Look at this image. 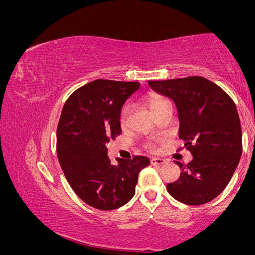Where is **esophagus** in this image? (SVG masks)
<instances>
[{"label":"esophagus","instance_id":"1","mask_svg":"<svg viewBox=\"0 0 255 255\" xmlns=\"http://www.w3.org/2000/svg\"><path fill=\"white\" fill-rule=\"evenodd\" d=\"M150 163H151V165H163L165 163V159H163V158H151Z\"/></svg>","mask_w":255,"mask_h":255}]
</instances>
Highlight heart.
I'll return each instance as SVG.
<instances>
[{
  "instance_id": "b5f03b06",
  "label": "heart",
  "mask_w": 255,
  "mask_h": 255,
  "mask_svg": "<svg viewBox=\"0 0 255 255\" xmlns=\"http://www.w3.org/2000/svg\"><path fill=\"white\" fill-rule=\"evenodd\" d=\"M146 103H148L150 110L152 111L153 114H156L157 112H158V111L162 110L163 107L167 106V105H171L170 100L166 99L163 96L156 95V93H151V95H149L148 97H146ZM130 114H131V105H130V104H127V105L124 106V109H123V111H121V114H120L121 127H126L127 126L129 118H130ZM148 149L153 150V149H155V145L151 144V143H149Z\"/></svg>"
}]
</instances>
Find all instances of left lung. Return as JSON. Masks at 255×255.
I'll return each instance as SVG.
<instances>
[{
    "label": "left lung",
    "instance_id": "1",
    "mask_svg": "<svg viewBox=\"0 0 255 255\" xmlns=\"http://www.w3.org/2000/svg\"><path fill=\"white\" fill-rule=\"evenodd\" d=\"M148 83L175 103L179 137L193 156L188 164L175 162L181 173L167 184L168 194L188 206L210 202L227 187L242 157V127L234 100L201 76Z\"/></svg>",
    "mask_w": 255,
    "mask_h": 255
}]
</instances>
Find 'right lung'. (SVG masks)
Here are the masks:
<instances>
[{
  "label": "right lung",
  "instance_id": "right-lung-1",
  "mask_svg": "<svg viewBox=\"0 0 255 255\" xmlns=\"http://www.w3.org/2000/svg\"><path fill=\"white\" fill-rule=\"evenodd\" d=\"M138 82L96 80L71 93L56 130V152L67 181L82 201L113 210L135 194L138 173L150 164L134 156L113 165L106 144L121 134V107Z\"/></svg>",
  "mask_w": 255,
  "mask_h": 255
}]
</instances>
